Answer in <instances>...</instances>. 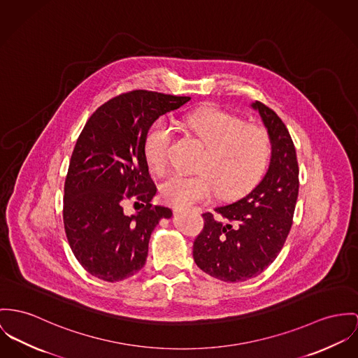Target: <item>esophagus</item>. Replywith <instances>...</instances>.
I'll use <instances>...</instances> for the list:
<instances>
[{"mask_svg":"<svg viewBox=\"0 0 358 358\" xmlns=\"http://www.w3.org/2000/svg\"><path fill=\"white\" fill-rule=\"evenodd\" d=\"M180 211V208H174V213H178Z\"/></svg>","mask_w":358,"mask_h":358,"instance_id":"34e87169","label":"esophagus"}]
</instances>
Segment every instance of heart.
<instances>
[{"mask_svg": "<svg viewBox=\"0 0 358 358\" xmlns=\"http://www.w3.org/2000/svg\"><path fill=\"white\" fill-rule=\"evenodd\" d=\"M185 125L206 150L197 166L199 173H173L159 184L166 203L188 207L211 199L217 189L222 196L245 192L263 176L271 154V138L262 125L220 108H207L185 117ZM173 131L159 120L144 138V157L150 169L162 173L167 165Z\"/></svg>", "mask_w": 358, "mask_h": 358, "instance_id": "b5f03b06", "label": "heart"}]
</instances>
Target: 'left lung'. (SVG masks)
Masks as SVG:
<instances>
[{"mask_svg": "<svg viewBox=\"0 0 358 358\" xmlns=\"http://www.w3.org/2000/svg\"><path fill=\"white\" fill-rule=\"evenodd\" d=\"M271 138V161L263 180L233 204L203 214L204 227L193 243L200 270L223 282L262 274L279 255L293 224L299 196V162L290 134L275 111L252 103Z\"/></svg>", "mask_w": 358, "mask_h": 358, "instance_id": "1", "label": "left lung"}]
</instances>
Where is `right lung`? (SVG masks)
<instances>
[{"instance_id":"obj_1","label":"right lung","mask_w":358,"mask_h":358,"mask_svg":"<svg viewBox=\"0 0 358 358\" xmlns=\"http://www.w3.org/2000/svg\"><path fill=\"white\" fill-rule=\"evenodd\" d=\"M189 96L135 90L117 95L92 113L73 148L64 187V227L83 268L106 282L140 271L154 227L171 210L152 206L157 187L144 157V138L159 115ZM134 197L142 210L123 213Z\"/></svg>"}]
</instances>
